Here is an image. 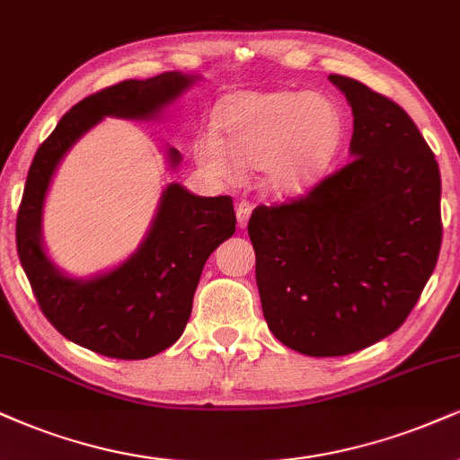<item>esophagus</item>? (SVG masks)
I'll list each match as a JSON object with an SVG mask.
<instances>
[{
	"label": "esophagus",
	"mask_w": 460,
	"mask_h": 460,
	"mask_svg": "<svg viewBox=\"0 0 460 460\" xmlns=\"http://www.w3.org/2000/svg\"><path fill=\"white\" fill-rule=\"evenodd\" d=\"M252 211H253L252 202H247V200H241L239 204H236V221H239V226H241V228H245V226H247L249 217H252Z\"/></svg>",
	"instance_id": "esophagus-1"
}]
</instances>
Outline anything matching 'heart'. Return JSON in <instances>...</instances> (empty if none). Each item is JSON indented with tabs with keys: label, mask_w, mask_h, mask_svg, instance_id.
I'll use <instances>...</instances> for the list:
<instances>
[{
	"label": "heart",
	"mask_w": 460,
	"mask_h": 460,
	"mask_svg": "<svg viewBox=\"0 0 460 460\" xmlns=\"http://www.w3.org/2000/svg\"><path fill=\"white\" fill-rule=\"evenodd\" d=\"M226 140L204 132L196 157L219 177L243 166L262 168L264 185L281 196L309 190L324 174L343 138V117L332 100L277 89L232 95L219 111Z\"/></svg>",
	"instance_id": "heart-1"
}]
</instances>
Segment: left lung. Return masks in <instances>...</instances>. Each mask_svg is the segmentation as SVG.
Wrapping results in <instances>:
<instances>
[{"label": "left lung", "instance_id": "left-lung-1", "mask_svg": "<svg viewBox=\"0 0 460 460\" xmlns=\"http://www.w3.org/2000/svg\"><path fill=\"white\" fill-rule=\"evenodd\" d=\"M345 93L354 134L341 170L309 194L256 207L264 320L305 356H345L393 334L427 286L441 247V177L410 115L354 78Z\"/></svg>", "mask_w": 460, "mask_h": 460}]
</instances>
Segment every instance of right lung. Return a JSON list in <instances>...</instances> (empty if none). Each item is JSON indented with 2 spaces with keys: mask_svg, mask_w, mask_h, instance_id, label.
I'll use <instances>...</instances> for the list:
<instances>
[{
  "mask_svg": "<svg viewBox=\"0 0 460 460\" xmlns=\"http://www.w3.org/2000/svg\"><path fill=\"white\" fill-rule=\"evenodd\" d=\"M198 76L164 72L123 81L89 95L61 117L38 146L16 215V252L40 309L76 345L121 360L149 358L183 334L204 262L236 230L230 196H194L170 183L145 241L126 262L92 279H74L50 262L42 245V208L57 166L104 117H157ZM170 166L181 153L170 146Z\"/></svg>",
  "mask_w": 460,
  "mask_h": 460,
  "instance_id": "obj_1",
  "label": "right lung"
}]
</instances>
